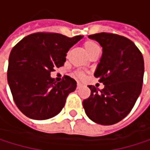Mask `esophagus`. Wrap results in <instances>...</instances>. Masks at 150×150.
I'll list each match as a JSON object with an SVG mask.
<instances>
[{
	"instance_id": "1",
	"label": "esophagus",
	"mask_w": 150,
	"mask_h": 150,
	"mask_svg": "<svg viewBox=\"0 0 150 150\" xmlns=\"http://www.w3.org/2000/svg\"><path fill=\"white\" fill-rule=\"evenodd\" d=\"M81 85H82V83H77V88H79Z\"/></svg>"
}]
</instances>
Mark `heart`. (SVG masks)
<instances>
[{
	"label": "heart",
	"instance_id": "1",
	"mask_svg": "<svg viewBox=\"0 0 150 150\" xmlns=\"http://www.w3.org/2000/svg\"><path fill=\"white\" fill-rule=\"evenodd\" d=\"M83 49L86 52V54L89 56V57H91L94 54L100 53V47H99V46H98L94 41H93V40H86V41L83 42ZM85 67H83V68H85ZM76 76L80 77V78L83 77V76L82 74H80V73L76 74Z\"/></svg>",
	"mask_w": 150,
	"mask_h": 150
}]
</instances>
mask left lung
Here are the masks:
<instances>
[{"label":"left lung","mask_w":150,"mask_h":150,"mask_svg":"<svg viewBox=\"0 0 150 150\" xmlns=\"http://www.w3.org/2000/svg\"><path fill=\"white\" fill-rule=\"evenodd\" d=\"M89 38L103 47L94 76L104 88L88 85L91 95L83 106L93 122L112 125L129 113L141 93L144 59L136 45L125 37L102 32L90 35Z\"/></svg>","instance_id":"1"}]
</instances>
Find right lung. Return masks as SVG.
I'll return each mask as SVG.
<instances>
[{
    "label": "right lung",
    "mask_w": 150,
    "mask_h": 150,
    "mask_svg": "<svg viewBox=\"0 0 150 150\" xmlns=\"http://www.w3.org/2000/svg\"><path fill=\"white\" fill-rule=\"evenodd\" d=\"M82 38L38 32L25 37L12 48L7 79L13 100L24 115L47 120L62 111L76 82L67 76L57 82L50 73L64 66L68 50Z\"/></svg>",
    "instance_id": "add662e5"
}]
</instances>
